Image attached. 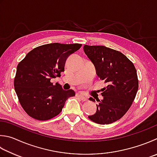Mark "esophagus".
I'll list each match as a JSON object with an SVG mask.
<instances>
[{
    "label": "esophagus",
    "instance_id": "1",
    "mask_svg": "<svg viewBox=\"0 0 157 157\" xmlns=\"http://www.w3.org/2000/svg\"><path fill=\"white\" fill-rule=\"evenodd\" d=\"M76 96H77L78 98H79L81 99L82 101H87V98H86L85 96H82V95H80V94H77V95H76Z\"/></svg>",
    "mask_w": 157,
    "mask_h": 157
}]
</instances>
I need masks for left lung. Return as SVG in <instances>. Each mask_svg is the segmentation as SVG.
I'll return each mask as SVG.
<instances>
[{
    "mask_svg": "<svg viewBox=\"0 0 157 157\" xmlns=\"http://www.w3.org/2000/svg\"><path fill=\"white\" fill-rule=\"evenodd\" d=\"M84 52L95 66L97 75L105 81L102 100L95 114L89 119L99 124H109L120 120L131 107L139 87L134 64L120 51L104 46H84ZM90 100L95 102L93 98Z\"/></svg>",
    "mask_w": 157,
    "mask_h": 157,
    "instance_id": "left-lung-1",
    "label": "left lung"
}]
</instances>
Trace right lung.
Masks as SVG:
<instances>
[{
  "mask_svg": "<svg viewBox=\"0 0 157 157\" xmlns=\"http://www.w3.org/2000/svg\"><path fill=\"white\" fill-rule=\"evenodd\" d=\"M82 44L52 43L36 47L17 66L14 88L20 104L29 116L44 121L61 113L65 102L75 96L72 90H63L51 79L64 72L68 56L81 48Z\"/></svg>",
  "mask_w": 157,
  "mask_h": 157,
  "instance_id": "obj_1",
  "label": "right lung"
}]
</instances>
